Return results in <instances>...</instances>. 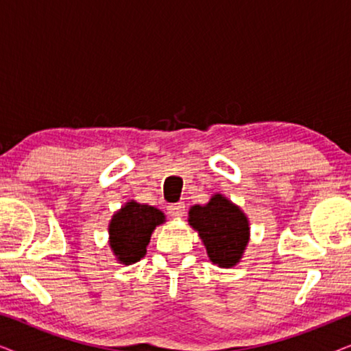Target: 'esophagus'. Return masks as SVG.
Wrapping results in <instances>:
<instances>
[{
  "label": "esophagus",
  "mask_w": 351,
  "mask_h": 351,
  "mask_svg": "<svg viewBox=\"0 0 351 351\" xmlns=\"http://www.w3.org/2000/svg\"><path fill=\"white\" fill-rule=\"evenodd\" d=\"M167 214L171 217H182L185 214V203H176L167 206Z\"/></svg>",
  "instance_id": "obj_1"
}]
</instances>
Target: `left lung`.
<instances>
[{
	"mask_svg": "<svg viewBox=\"0 0 351 351\" xmlns=\"http://www.w3.org/2000/svg\"><path fill=\"white\" fill-rule=\"evenodd\" d=\"M189 223L198 232L210 262L215 265L234 267L243 257L249 243V220L223 195H214L204 206H191Z\"/></svg>",
	"mask_w": 351,
	"mask_h": 351,
	"instance_id": "obj_1",
	"label": "left lung"
}]
</instances>
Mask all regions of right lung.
I'll use <instances>...</instances> for the list:
<instances>
[{
	"mask_svg": "<svg viewBox=\"0 0 351 351\" xmlns=\"http://www.w3.org/2000/svg\"><path fill=\"white\" fill-rule=\"evenodd\" d=\"M165 214L148 204L129 201L113 215L108 225L110 247L119 263L131 265L145 256L150 237Z\"/></svg>",
	"mask_w": 351,
	"mask_h": 351,
	"instance_id": "add662e5",
	"label": "right lung"
}]
</instances>
